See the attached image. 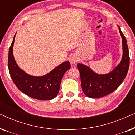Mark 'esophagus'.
<instances>
[{"label":"esophagus","mask_w":135,"mask_h":135,"mask_svg":"<svg viewBox=\"0 0 135 135\" xmlns=\"http://www.w3.org/2000/svg\"><path fill=\"white\" fill-rule=\"evenodd\" d=\"M69 60L72 64H75L77 62V61H78V59H77V58L75 56V55H72V56L70 57Z\"/></svg>","instance_id":"obj_1"}]
</instances>
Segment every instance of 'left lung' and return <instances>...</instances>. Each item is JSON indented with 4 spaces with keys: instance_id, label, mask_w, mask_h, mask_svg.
Instances as JSON below:
<instances>
[{
    "instance_id": "obj_1",
    "label": "left lung",
    "mask_w": 135,
    "mask_h": 135,
    "mask_svg": "<svg viewBox=\"0 0 135 135\" xmlns=\"http://www.w3.org/2000/svg\"><path fill=\"white\" fill-rule=\"evenodd\" d=\"M122 39L123 56L121 62L113 71L107 74L100 75L94 73L88 66L77 64L80 74L82 91L89 98H101L109 95L119 87L128 73L130 56L125 37L119 26Z\"/></svg>"
}]
</instances>
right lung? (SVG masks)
<instances>
[{"instance_id": "right-lung-1", "label": "right lung", "mask_w": 135, "mask_h": 135, "mask_svg": "<svg viewBox=\"0 0 135 135\" xmlns=\"http://www.w3.org/2000/svg\"><path fill=\"white\" fill-rule=\"evenodd\" d=\"M15 35L9 49L8 60L9 73L14 84L20 91L33 98L38 100L53 99L58 95L62 77L71 68L70 62H62L44 76L35 77L27 74L18 67L13 55Z\"/></svg>"}]
</instances>
